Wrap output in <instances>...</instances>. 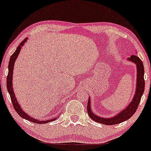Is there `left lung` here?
Returning a JSON list of instances; mask_svg holds the SVG:
<instances>
[{"label":"left lung","mask_w":151,"mask_h":151,"mask_svg":"<svg viewBox=\"0 0 151 151\" xmlns=\"http://www.w3.org/2000/svg\"><path fill=\"white\" fill-rule=\"evenodd\" d=\"M127 60L135 64L137 66L136 90L133 99L130 103L127 105L126 108L121 110V111L119 112L115 116L110 117V118H104V117L98 116L93 112L91 107V98L89 97L87 103V113L90 118L95 121L96 122L103 123V124L107 125V126L118 124V123H122L123 121L128 120L135 113L140 103L141 98H142L144 91V68L142 61L137 56L132 55L130 56V58H127Z\"/></svg>","instance_id":"8db88e82"}]
</instances>
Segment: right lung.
<instances>
[{
	"label": "right lung",
	"instance_id": "right-lung-1",
	"mask_svg": "<svg viewBox=\"0 0 151 151\" xmlns=\"http://www.w3.org/2000/svg\"><path fill=\"white\" fill-rule=\"evenodd\" d=\"M27 40H28V37L25 38V40L21 43L20 45L17 47L16 51L14 52L12 55L10 57V59H9V65H8V75H7V91H8V92L9 93V96H10L11 101H12V103L14 108L16 111L18 113L19 116L22 117L23 119H26V120L31 121V122L39 123V124H44V123H47L50 122V121H55V119H57V118H58L59 116H58L57 117H55V118L52 119H50V120L48 119V120H46V121H44V120L40 121L39 120V119H37L35 118H33L32 116H30V115H28V114H27V113H25V111H23V108H21V105H19V102L17 101V98L15 97L14 92V90H13L12 78H13V70H14V63H15L16 60H17V57L19 56L21 48H22V46L24 45L25 43L27 42Z\"/></svg>",
	"mask_w": 151,
	"mask_h": 151
}]
</instances>
